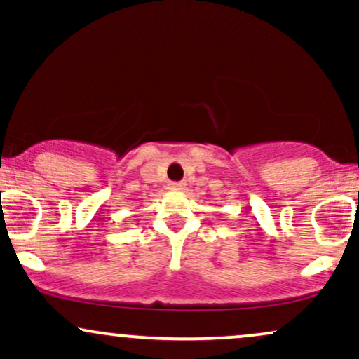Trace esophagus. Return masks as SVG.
Returning <instances> with one entry per match:
<instances>
[{"mask_svg":"<svg viewBox=\"0 0 359 359\" xmlns=\"http://www.w3.org/2000/svg\"><path fill=\"white\" fill-rule=\"evenodd\" d=\"M168 189H170V191L180 192V191H184V189H185V184L184 182H170V185H168Z\"/></svg>","mask_w":359,"mask_h":359,"instance_id":"esophagus-1","label":"esophagus"}]
</instances>
